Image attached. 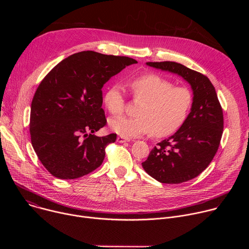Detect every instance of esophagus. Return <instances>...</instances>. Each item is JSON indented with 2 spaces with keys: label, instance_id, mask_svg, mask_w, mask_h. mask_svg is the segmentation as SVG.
<instances>
[{
  "label": "esophagus",
  "instance_id": "1",
  "mask_svg": "<svg viewBox=\"0 0 249 249\" xmlns=\"http://www.w3.org/2000/svg\"><path fill=\"white\" fill-rule=\"evenodd\" d=\"M117 142H119V143H125V142H130V139L122 137V136H118L117 137Z\"/></svg>",
  "mask_w": 249,
  "mask_h": 249
}]
</instances>
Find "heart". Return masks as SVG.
<instances>
[{
	"mask_svg": "<svg viewBox=\"0 0 249 249\" xmlns=\"http://www.w3.org/2000/svg\"><path fill=\"white\" fill-rule=\"evenodd\" d=\"M133 98L142 101L137 117H117L109 120V127L125 138L147 135L161 138L178 130L185 122L193 104V94L185 87H176L167 79L146 73L130 82ZM106 108L113 115L125 111L126 97L121 85L114 84L104 93Z\"/></svg>",
	"mask_w": 249,
	"mask_h": 249,
	"instance_id": "b5f03b06",
	"label": "heart"
}]
</instances>
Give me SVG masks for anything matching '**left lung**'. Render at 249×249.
I'll use <instances>...</instances> for the list:
<instances>
[{"mask_svg": "<svg viewBox=\"0 0 249 249\" xmlns=\"http://www.w3.org/2000/svg\"><path fill=\"white\" fill-rule=\"evenodd\" d=\"M147 65L179 75L188 82L193 90V104L182 126L158 143L142 165L161 183L191 180L207 168L220 146L224 115L216 89L205 75L179 63L148 62Z\"/></svg>", "mask_w": 249, "mask_h": 249, "instance_id": "8db88e82", "label": "left lung"}]
</instances>
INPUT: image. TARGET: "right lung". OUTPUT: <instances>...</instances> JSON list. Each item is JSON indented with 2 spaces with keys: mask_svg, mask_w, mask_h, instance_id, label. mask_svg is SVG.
Returning a JSON list of instances; mask_svg holds the SVG:
<instances>
[{
  "mask_svg": "<svg viewBox=\"0 0 249 249\" xmlns=\"http://www.w3.org/2000/svg\"><path fill=\"white\" fill-rule=\"evenodd\" d=\"M135 59L94 51L75 53L56 65L34 93L29 132L43 166L60 179H76L101 165L116 134L97 137L106 125L104 84Z\"/></svg>",
  "mask_w": 249,
  "mask_h": 249,
  "instance_id": "1",
  "label": "right lung"
}]
</instances>
